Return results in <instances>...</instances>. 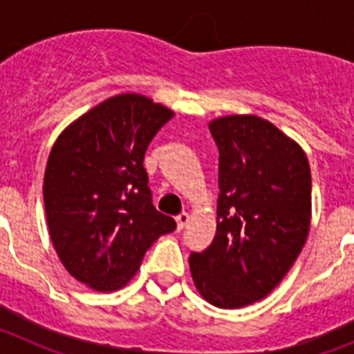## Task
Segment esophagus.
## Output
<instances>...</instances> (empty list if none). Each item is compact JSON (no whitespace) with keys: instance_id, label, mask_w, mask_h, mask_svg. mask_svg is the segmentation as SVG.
I'll use <instances>...</instances> for the list:
<instances>
[{"instance_id":"34e87169","label":"esophagus","mask_w":354,"mask_h":354,"mask_svg":"<svg viewBox=\"0 0 354 354\" xmlns=\"http://www.w3.org/2000/svg\"><path fill=\"white\" fill-rule=\"evenodd\" d=\"M175 221H177V230H183V228L186 227L187 221H189V214H187V212H180V214L175 218Z\"/></svg>"}]
</instances>
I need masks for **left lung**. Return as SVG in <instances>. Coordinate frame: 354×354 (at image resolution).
I'll list each match as a JSON object with an SVG mask.
<instances>
[{
  "mask_svg": "<svg viewBox=\"0 0 354 354\" xmlns=\"http://www.w3.org/2000/svg\"><path fill=\"white\" fill-rule=\"evenodd\" d=\"M209 131L220 150L216 236L189 268L211 305L241 308L282 282L305 246L310 167L298 143L255 115L216 118Z\"/></svg>",
  "mask_w": 354,
  "mask_h": 354,
  "instance_id": "obj_1",
  "label": "left lung"
}]
</instances>
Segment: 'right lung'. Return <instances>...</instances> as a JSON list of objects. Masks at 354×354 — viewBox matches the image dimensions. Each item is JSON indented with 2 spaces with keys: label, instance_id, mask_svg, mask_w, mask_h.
<instances>
[{
  "label": "right lung",
  "instance_id": "obj_1",
  "mask_svg": "<svg viewBox=\"0 0 354 354\" xmlns=\"http://www.w3.org/2000/svg\"><path fill=\"white\" fill-rule=\"evenodd\" d=\"M174 117L140 93H120L58 136L44 175L49 236L72 277L99 292L126 286L175 220L152 204L143 158Z\"/></svg>",
  "mask_w": 354,
  "mask_h": 354
}]
</instances>
